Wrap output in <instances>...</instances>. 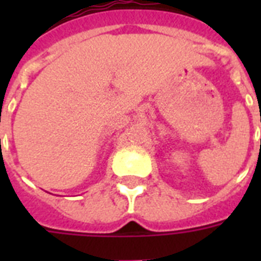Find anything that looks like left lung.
Masks as SVG:
<instances>
[{"instance_id":"obj_1","label":"left lung","mask_w":261,"mask_h":261,"mask_svg":"<svg viewBox=\"0 0 261 261\" xmlns=\"http://www.w3.org/2000/svg\"><path fill=\"white\" fill-rule=\"evenodd\" d=\"M260 143H261V141H260Z\"/></svg>"}]
</instances>
